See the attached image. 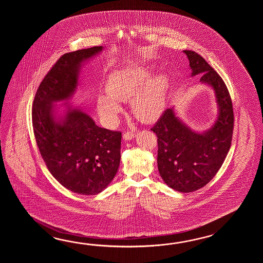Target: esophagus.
Masks as SVG:
<instances>
[{
    "instance_id": "1",
    "label": "esophagus",
    "mask_w": 263,
    "mask_h": 263,
    "mask_svg": "<svg viewBox=\"0 0 263 263\" xmlns=\"http://www.w3.org/2000/svg\"><path fill=\"white\" fill-rule=\"evenodd\" d=\"M134 136H135V134L133 133V132H126V133L123 134V138L125 140L133 139V138H134Z\"/></svg>"
}]
</instances>
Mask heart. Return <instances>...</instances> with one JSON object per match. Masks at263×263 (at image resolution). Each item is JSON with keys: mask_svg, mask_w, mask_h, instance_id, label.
Listing matches in <instances>:
<instances>
[{"mask_svg": "<svg viewBox=\"0 0 263 263\" xmlns=\"http://www.w3.org/2000/svg\"><path fill=\"white\" fill-rule=\"evenodd\" d=\"M152 76L147 68L121 69L108 79V96L98 99V111L108 121H114L122 108L118 101L132 100L134 117L142 122L151 123L162 116L165 107L168 79L163 74Z\"/></svg>", "mask_w": 263, "mask_h": 263, "instance_id": "1", "label": "heart"}]
</instances>
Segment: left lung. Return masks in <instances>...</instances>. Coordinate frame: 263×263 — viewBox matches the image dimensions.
<instances>
[{"label":"left lung","mask_w":263,"mask_h":263,"mask_svg":"<svg viewBox=\"0 0 263 263\" xmlns=\"http://www.w3.org/2000/svg\"><path fill=\"white\" fill-rule=\"evenodd\" d=\"M192 76L213 86L218 103L217 120L204 134H196L181 123L172 109L162 112L151 130L158 142L157 163L164 182L174 190L190 193L208 184L228 155L234 128V112L229 90L207 61L194 50H183Z\"/></svg>","instance_id":"left-lung-1"}]
</instances>
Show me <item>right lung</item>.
<instances>
[{
    "mask_svg": "<svg viewBox=\"0 0 263 263\" xmlns=\"http://www.w3.org/2000/svg\"><path fill=\"white\" fill-rule=\"evenodd\" d=\"M101 50L96 46L63 54L40 83L32 109L34 138L50 174L68 190L84 196L101 193L115 178L122 135L97 126L79 109L68 108L61 123L55 122L52 103L72 95L81 64Z\"/></svg>",
    "mask_w": 263,
    "mask_h": 263,
    "instance_id": "obj_1",
    "label": "right lung"
}]
</instances>
